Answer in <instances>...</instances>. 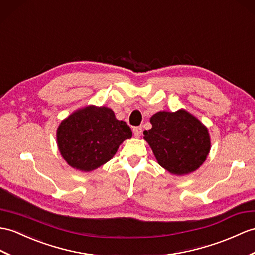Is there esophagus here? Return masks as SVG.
<instances>
[{"instance_id":"1","label":"esophagus","mask_w":255,"mask_h":255,"mask_svg":"<svg viewBox=\"0 0 255 255\" xmlns=\"http://www.w3.org/2000/svg\"><path fill=\"white\" fill-rule=\"evenodd\" d=\"M132 132H133V134H134V137L139 138L140 135H141V133H142V127H141V126L133 127V129H132Z\"/></svg>"}]
</instances>
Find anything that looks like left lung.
I'll use <instances>...</instances> for the list:
<instances>
[{
  "label": "left lung",
  "instance_id": "1",
  "mask_svg": "<svg viewBox=\"0 0 255 255\" xmlns=\"http://www.w3.org/2000/svg\"><path fill=\"white\" fill-rule=\"evenodd\" d=\"M152 129L143 131L158 164L174 175L198 169L211 149L206 127L185 110L158 112L150 120Z\"/></svg>",
  "mask_w": 255,
  "mask_h": 255
}]
</instances>
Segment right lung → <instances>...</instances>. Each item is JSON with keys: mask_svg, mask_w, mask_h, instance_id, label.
<instances>
[{"mask_svg": "<svg viewBox=\"0 0 255 255\" xmlns=\"http://www.w3.org/2000/svg\"><path fill=\"white\" fill-rule=\"evenodd\" d=\"M56 135L65 161L76 169L91 171L109 162L132 132L111 109L90 105L64 120Z\"/></svg>", "mask_w": 255, "mask_h": 255, "instance_id": "add662e5", "label": "right lung"}]
</instances>
